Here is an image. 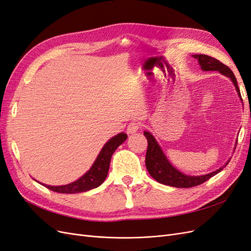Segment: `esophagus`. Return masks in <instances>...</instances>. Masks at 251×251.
<instances>
[{
    "label": "esophagus",
    "instance_id": "obj_1",
    "mask_svg": "<svg viewBox=\"0 0 251 251\" xmlns=\"http://www.w3.org/2000/svg\"><path fill=\"white\" fill-rule=\"evenodd\" d=\"M140 128V124L137 123V121H131L127 126V133L128 134H133L136 133Z\"/></svg>",
    "mask_w": 251,
    "mask_h": 251
}]
</instances>
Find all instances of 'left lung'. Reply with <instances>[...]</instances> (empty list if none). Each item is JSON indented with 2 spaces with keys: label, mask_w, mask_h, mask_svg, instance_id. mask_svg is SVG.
Here are the masks:
<instances>
[{
  "label": "left lung",
  "mask_w": 251,
  "mask_h": 251,
  "mask_svg": "<svg viewBox=\"0 0 251 251\" xmlns=\"http://www.w3.org/2000/svg\"><path fill=\"white\" fill-rule=\"evenodd\" d=\"M202 68L203 71H219L226 76H228L232 82L234 83L235 89H237L239 95L241 96L240 89L238 87L237 78H235L233 72L230 70V68L224 65L220 60L205 55V54H196L194 55ZM144 135L148 139V151L146 155V165L150 175L153 177L159 183L165 185H170L174 187L180 188H188L200 185L204 183L205 181L209 180L211 177H214L219 172H221L223 168L212 172L210 174L204 175V176H186V175L180 173L169 162L168 159L162 153V150L158 146L155 138L151 136V133L144 132ZM226 164H228L227 162Z\"/></svg>",
  "instance_id": "1"
}]
</instances>
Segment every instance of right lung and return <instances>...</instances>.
<instances>
[{
  "label": "right lung",
  "mask_w": 251,
  "mask_h": 251,
  "mask_svg": "<svg viewBox=\"0 0 251 251\" xmlns=\"http://www.w3.org/2000/svg\"><path fill=\"white\" fill-rule=\"evenodd\" d=\"M126 134L120 133L114 136L107 143L104 144L101 151L98 155L94 164L81 178L72 182L70 184L62 185V186H50L45 185L50 191L60 193V194H77L90 191V189L100 186L104 179L107 178V175L110 168L111 157L115 150L120 146L121 143L126 141Z\"/></svg>",
  "instance_id": "right-lung-1"
}]
</instances>
